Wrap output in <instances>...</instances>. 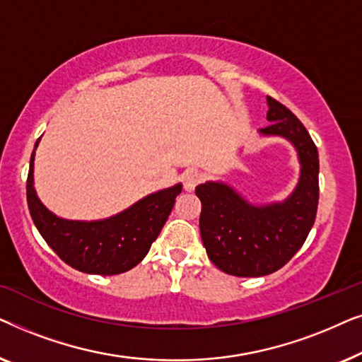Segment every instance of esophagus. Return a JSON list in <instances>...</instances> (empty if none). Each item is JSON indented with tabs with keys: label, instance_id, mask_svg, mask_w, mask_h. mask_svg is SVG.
I'll return each mask as SVG.
<instances>
[{
	"label": "esophagus",
	"instance_id": "obj_1",
	"mask_svg": "<svg viewBox=\"0 0 362 362\" xmlns=\"http://www.w3.org/2000/svg\"><path fill=\"white\" fill-rule=\"evenodd\" d=\"M201 181H202L201 173L196 171V170H187L185 175H182V182H185V189L186 191H192L197 185H199Z\"/></svg>",
	"mask_w": 362,
	"mask_h": 362
}]
</instances>
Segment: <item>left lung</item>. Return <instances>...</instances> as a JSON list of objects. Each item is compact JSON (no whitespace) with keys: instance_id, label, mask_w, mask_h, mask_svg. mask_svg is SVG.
I'll return each mask as SVG.
<instances>
[{"instance_id":"1","label":"left lung","mask_w":362,"mask_h":362,"mask_svg":"<svg viewBox=\"0 0 362 362\" xmlns=\"http://www.w3.org/2000/svg\"><path fill=\"white\" fill-rule=\"evenodd\" d=\"M264 135L288 138L298 151L301 176L281 204L254 207L221 182L196 187L201 199V237L217 269L234 276H262L281 269L305 244L318 211V150L310 133L284 103L267 97Z\"/></svg>"}]
</instances>
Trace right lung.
Wrapping results in <instances>:
<instances>
[{
    "label": "right lung",
    "mask_w": 362,
    "mask_h": 362,
    "mask_svg": "<svg viewBox=\"0 0 362 362\" xmlns=\"http://www.w3.org/2000/svg\"><path fill=\"white\" fill-rule=\"evenodd\" d=\"M39 140L34 145L36 150ZM29 165L26 194L31 217L47 245L72 269L93 275H117L145 259L160 235L182 186L155 192L112 219L74 222L59 219L37 199Z\"/></svg>",
    "instance_id": "add662e5"
}]
</instances>
